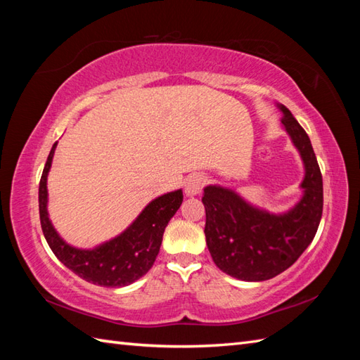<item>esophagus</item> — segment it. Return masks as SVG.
<instances>
[{
	"label": "esophagus",
	"mask_w": 360,
	"mask_h": 360,
	"mask_svg": "<svg viewBox=\"0 0 360 360\" xmlns=\"http://www.w3.org/2000/svg\"><path fill=\"white\" fill-rule=\"evenodd\" d=\"M205 184V178L202 174H192L188 176V178L186 179V184H184V188H186V193L188 196H193V195H198L201 193V190Z\"/></svg>",
	"instance_id": "1"
}]
</instances>
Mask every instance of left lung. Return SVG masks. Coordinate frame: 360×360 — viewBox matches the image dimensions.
<instances>
[{
  "label": "left lung",
  "instance_id": "obj_1",
  "mask_svg": "<svg viewBox=\"0 0 360 360\" xmlns=\"http://www.w3.org/2000/svg\"><path fill=\"white\" fill-rule=\"evenodd\" d=\"M281 124L298 148L307 168L304 195L285 215H271L244 202L232 190L204 188L205 241L221 271L246 281L277 277L292 266L311 241L322 219L323 182L307 131L285 105Z\"/></svg>",
  "mask_w": 360,
  "mask_h": 360
}]
</instances>
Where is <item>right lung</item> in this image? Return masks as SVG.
<instances>
[{"label": "right lung", "mask_w": 360, "mask_h": 360, "mask_svg": "<svg viewBox=\"0 0 360 360\" xmlns=\"http://www.w3.org/2000/svg\"><path fill=\"white\" fill-rule=\"evenodd\" d=\"M56 147L57 142L53 143L46 160L40 187H38V209H40V223L46 241L60 262L68 269L77 274L80 278L103 288L131 285L133 281L147 274L155 263L168 221L184 200L182 192L176 190V192L156 198L124 233L110 243L102 244L101 248L94 250L74 249L68 246L53 231L48 218V210H46V202H48L46 179H48Z\"/></svg>", "instance_id": "add662e5"}]
</instances>
